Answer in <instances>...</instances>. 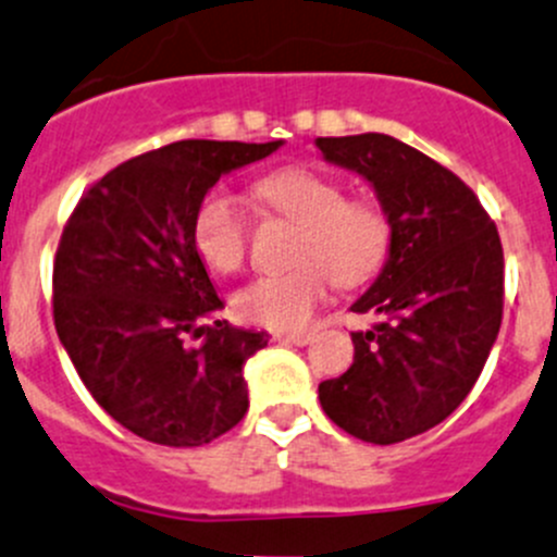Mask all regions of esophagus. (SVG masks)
Listing matches in <instances>:
<instances>
[{
	"mask_svg": "<svg viewBox=\"0 0 557 557\" xmlns=\"http://www.w3.org/2000/svg\"><path fill=\"white\" fill-rule=\"evenodd\" d=\"M277 339L285 345H310L312 334L310 332H290V334H277Z\"/></svg>",
	"mask_w": 557,
	"mask_h": 557,
	"instance_id": "34e87169",
	"label": "esophagus"
}]
</instances>
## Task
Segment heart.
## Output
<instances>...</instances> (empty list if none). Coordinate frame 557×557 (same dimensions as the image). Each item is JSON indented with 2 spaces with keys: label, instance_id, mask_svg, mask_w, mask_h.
Returning a JSON list of instances; mask_svg holds the SVG:
<instances>
[{
  "label": "heart",
  "instance_id": "obj_1",
  "mask_svg": "<svg viewBox=\"0 0 557 557\" xmlns=\"http://www.w3.org/2000/svg\"><path fill=\"white\" fill-rule=\"evenodd\" d=\"M258 196L274 212L301 225L296 269L263 274L236 290L234 310L247 323L299 329L326 296L329 277L356 285L370 277L388 250V220L372 201H345L337 182L305 169H285L258 182ZM247 218L231 193L212 190L196 209L193 242L212 272L231 274L245 263Z\"/></svg>",
  "mask_w": 557,
  "mask_h": 557
}]
</instances>
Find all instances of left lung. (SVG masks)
Returning a JSON list of instances; mask_svg holds the SVG:
<instances>
[{"mask_svg": "<svg viewBox=\"0 0 557 557\" xmlns=\"http://www.w3.org/2000/svg\"><path fill=\"white\" fill-rule=\"evenodd\" d=\"M323 160L354 171L388 220V256L350 305L377 323L354 332V364L318 386L323 413L388 446L460 408L498 339L504 247L466 182L392 135L315 138Z\"/></svg>", "mask_w": 557, "mask_h": 557, "instance_id": "left-lung-1", "label": "left lung"}]
</instances>
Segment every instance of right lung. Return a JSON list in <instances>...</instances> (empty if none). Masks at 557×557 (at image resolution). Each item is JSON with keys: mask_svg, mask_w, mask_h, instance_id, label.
<instances>
[{"mask_svg": "<svg viewBox=\"0 0 557 557\" xmlns=\"http://www.w3.org/2000/svg\"><path fill=\"white\" fill-rule=\"evenodd\" d=\"M283 147L176 141L108 171L78 201L53 261V323L102 410L160 446L220 438L247 413L242 370L269 334L223 310L193 242L220 176ZM205 334L187 346L186 334Z\"/></svg>", "mask_w": 557, "mask_h": 557, "instance_id": "right-lung-1", "label": "right lung"}]
</instances>
